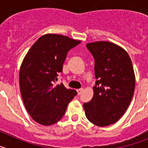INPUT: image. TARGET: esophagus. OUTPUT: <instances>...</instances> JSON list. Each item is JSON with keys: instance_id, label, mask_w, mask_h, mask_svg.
<instances>
[{"instance_id": "34e87169", "label": "esophagus", "mask_w": 148, "mask_h": 148, "mask_svg": "<svg viewBox=\"0 0 148 148\" xmlns=\"http://www.w3.org/2000/svg\"><path fill=\"white\" fill-rule=\"evenodd\" d=\"M84 89L83 88H80V89H78L77 90V92H78V95H80V94H82V92H83Z\"/></svg>"}]
</instances>
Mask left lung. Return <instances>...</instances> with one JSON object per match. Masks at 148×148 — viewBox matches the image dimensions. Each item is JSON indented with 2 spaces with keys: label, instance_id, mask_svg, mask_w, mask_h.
<instances>
[{
  "label": "left lung",
  "instance_id": "obj_1",
  "mask_svg": "<svg viewBox=\"0 0 148 148\" xmlns=\"http://www.w3.org/2000/svg\"><path fill=\"white\" fill-rule=\"evenodd\" d=\"M95 59L94 94L84 104L87 119L99 127L118 121L130 104L135 89V75L126 51L108 41L87 44Z\"/></svg>",
  "mask_w": 148,
  "mask_h": 148
}]
</instances>
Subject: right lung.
Masks as SVG:
<instances>
[{"label": "right lung", "mask_w": 148, "mask_h": 148, "mask_svg": "<svg viewBox=\"0 0 148 148\" xmlns=\"http://www.w3.org/2000/svg\"><path fill=\"white\" fill-rule=\"evenodd\" d=\"M81 43L67 36L47 34L30 48L20 70V89L29 114L42 125H52L62 118L76 90L62 83L55 86L62 73L67 53Z\"/></svg>", "instance_id": "obj_1"}]
</instances>
